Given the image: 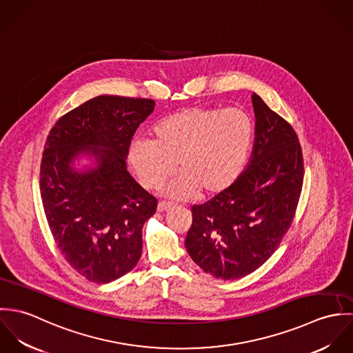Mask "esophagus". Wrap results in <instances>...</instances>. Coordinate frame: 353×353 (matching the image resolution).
<instances>
[{
  "label": "esophagus",
  "instance_id": "obj_1",
  "mask_svg": "<svg viewBox=\"0 0 353 353\" xmlns=\"http://www.w3.org/2000/svg\"><path fill=\"white\" fill-rule=\"evenodd\" d=\"M172 206H174V205H172L171 202L160 201L157 203V212H160V213L167 212V210H170Z\"/></svg>",
  "mask_w": 353,
  "mask_h": 353
}]
</instances>
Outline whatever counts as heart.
<instances>
[{
  "instance_id": "b5f03b06",
  "label": "heart",
  "mask_w": 353,
  "mask_h": 353,
  "mask_svg": "<svg viewBox=\"0 0 353 353\" xmlns=\"http://www.w3.org/2000/svg\"><path fill=\"white\" fill-rule=\"evenodd\" d=\"M254 140L252 117L241 108L188 107L160 119L152 139H136L129 161L145 189L181 172L164 193L172 199L216 196L241 176Z\"/></svg>"
}]
</instances>
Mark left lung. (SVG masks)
I'll use <instances>...</instances> for the list:
<instances>
[{"instance_id": "1", "label": "left lung", "mask_w": 353, "mask_h": 353, "mask_svg": "<svg viewBox=\"0 0 353 353\" xmlns=\"http://www.w3.org/2000/svg\"><path fill=\"white\" fill-rule=\"evenodd\" d=\"M255 143L248 168L232 186L192 206L185 239L192 259L221 279L245 277L277 250L294 221L304 163L291 123L252 94Z\"/></svg>"}]
</instances>
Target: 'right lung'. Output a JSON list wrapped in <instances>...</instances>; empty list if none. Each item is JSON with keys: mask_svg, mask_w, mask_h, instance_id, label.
Segmentation results:
<instances>
[{"mask_svg": "<svg viewBox=\"0 0 353 353\" xmlns=\"http://www.w3.org/2000/svg\"><path fill=\"white\" fill-rule=\"evenodd\" d=\"M152 99L101 95L62 115L48 136L41 163V197L51 235L84 279L111 283L129 273L143 252V227L157 200L128 172L126 157ZM90 151L99 167L70 165Z\"/></svg>", "mask_w": 353, "mask_h": 353, "instance_id": "obj_1", "label": "right lung"}]
</instances>
